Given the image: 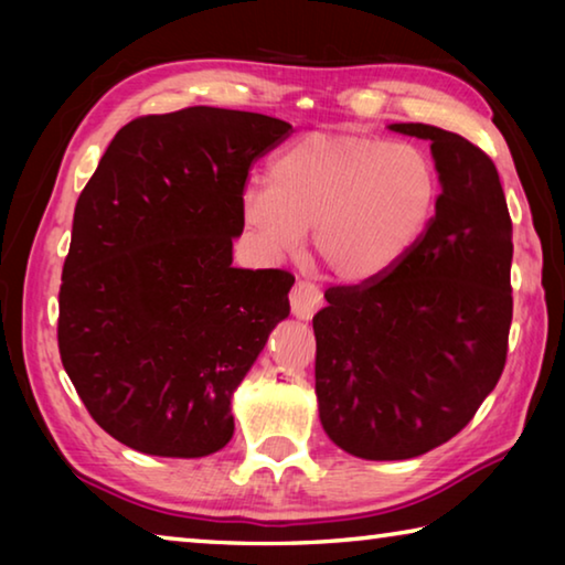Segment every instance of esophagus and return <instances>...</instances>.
<instances>
[{
    "label": "esophagus",
    "instance_id": "1",
    "mask_svg": "<svg viewBox=\"0 0 565 565\" xmlns=\"http://www.w3.org/2000/svg\"><path fill=\"white\" fill-rule=\"evenodd\" d=\"M291 313L296 319H311L323 301V294L317 284L311 281H296L291 289Z\"/></svg>",
    "mask_w": 565,
    "mask_h": 565
}]
</instances>
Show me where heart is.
<instances>
[{"instance_id": "heart-1", "label": "heart", "mask_w": 565, "mask_h": 565, "mask_svg": "<svg viewBox=\"0 0 565 565\" xmlns=\"http://www.w3.org/2000/svg\"><path fill=\"white\" fill-rule=\"evenodd\" d=\"M441 174L416 141L311 131L269 167V186L242 194L248 234L271 259L299 252L313 228L337 279H384L414 252L436 214Z\"/></svg>"}]
</instances>
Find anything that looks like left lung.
Returning a JSON list of instances; mask_svg holds the SVG:
<instances>
[{
	"label": "left lung",
	"instance_id": "obj_1",
	"mask_svg": "<svg viewBox=\"0 0 565 565\" xmlns=\"http://www.w3.org/2000/svg\"><path fill=\"white\" fill-rule=\"evenodd\" d=\"M441 196L426 234L384 279L331 286L313 317L323 431L369 461L446 444L499 384L513 319L511 216L491 157L431 124Z\"/></svg>",
	"mask_w": 565,
	"mask_h": 565
}]
</instances>
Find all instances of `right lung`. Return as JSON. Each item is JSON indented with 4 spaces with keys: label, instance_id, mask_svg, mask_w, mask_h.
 I'll use <instances>...</instances> for the list:
<instances>
[{
    "label": "right lung",
    "instance_id": "add662e5",
    "mask_svg": "<svg viewBox=\"0 0 565 565\" xmlns=\"http://www.w3.org/2000/svg\"><path fill=\"white\" fill-rule=\"evenodd\" d=\"M291 124L189 107L117 131L76 199L60 356L92 418L134 451L199 458L234 436L232 396L289 317L294 274L234 269L248 169Z\"/></svg>",
    "mask_w": 565,
    "mask_h": 565
}]
</instances>
